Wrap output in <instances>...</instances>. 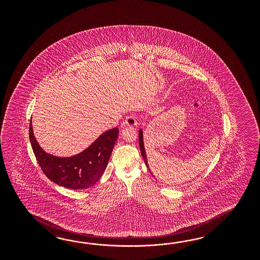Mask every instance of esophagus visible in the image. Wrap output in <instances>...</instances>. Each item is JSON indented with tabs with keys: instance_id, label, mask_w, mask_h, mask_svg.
I'll use <instances>...</instances> for the list:
<instances>
[{
	"instance_id": "1",
	"label": "esophagus",
	"mask_w": 260,
	"mask_h": 260,
	"mask_svg": "<svg viewBox=\"0 0 260 260\" xmlns=\"http://www.w3.org/2000/svg\"><path fill=\"white\" fill-rule=\"evenodd\" d=\"M137 126V118L134 114H129L126 116L125 121L123 122V126Z\"/></svg>"
}]
</instances>
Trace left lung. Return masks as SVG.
Masks as SVG:
<instances>
[{
    "label": "left lung",
    "instance_id": "1",
    "mask_svg": "<svg viewBox=\"0 0 260 260\" xmlns=\"http://www.w3.org/2000/svg\"><path fill=\"white\" fill-rule=\"evenodd\" d=\"M139 146H140V150H141L142 156H143V158H144V161H145L146 165H147L148 169H149V171H150V166H149V163H148L147 153H146V150H145V147H144V140H143V131H142L141 128L139 129Z\"/></svg>",
    "mask_w": 260,
    "mask_h": 260
}]
</instances>
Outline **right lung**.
<instances>
[{"instance_id":"add662e5","label":"right lung","mask_w":260,"mask_h":260,"mask_svg":"<svg viewBox=\"0 0 260 260\" xmlns=\"http://www.w3.org/2000/svg\"><path fill=\"white\" fill-rule=\"evenodd\" d=\"M118 127L105 132L88 148L70 157H60L46 152L36 140L31 120L29 139L32 150L42 171L57 185L72 189H87L100 179L118 138Z\"/></svg>"}]
</instances>
